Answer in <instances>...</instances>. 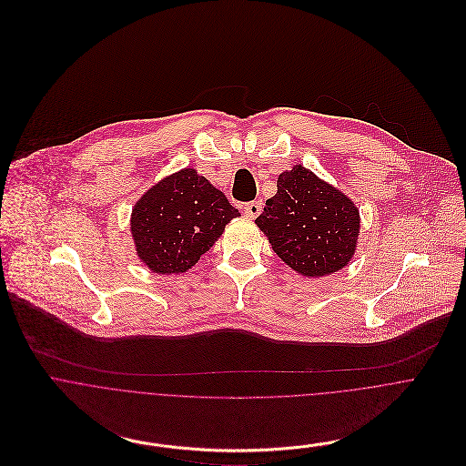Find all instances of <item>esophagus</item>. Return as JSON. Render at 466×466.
Segmentation results:
<instances>
[{"mask_svg": "<svg viewBox=\"0 0 466 466\" xmlns=\"http://www.w3.org/2000/svg\"><path fill=\"white\" fill-rule=\"evenodd\" d=\"M260 211H262V202H248L244 206V215L248 218H257L260 215Z\"/></svg>", "mask_w": 466, "mask_h": 466, "instance_id": "1", "label": "esophagus"}]
</instances>
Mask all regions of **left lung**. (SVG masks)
I'll return each instance as SVG.
<instances>
[{"label": "left lung", "mask_w": 466, "mask_h": 466, "mask_svg": "<svg viewBox=\"0 0 466 466\" xmlns=\"http://www.w3.org/2000/svg\"><path fill=\"white\" fill-rule=\"evenodd\" d=\"M255 224L273 251L307 277L330 275L349 264L360 233L354 202L296 165L277 177V195L266 200Z\"/></svg>", "instance_id": "obj_1"}]
</instances>
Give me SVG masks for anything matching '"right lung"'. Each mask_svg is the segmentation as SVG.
Returning a JSON list of instances; mask_svg holds the SVG:
<instances>
[{
	"label": "right lung",
	"mask_w": 466,
	"mask_h": 466,
	"mask_svg": "<svg viewBox=\"0 0 466 466\" xmlns=\"http://www.w3.org/2000/svg\"><path fill=\"white\" fill-rule=\"evenodd\" d=\"M237 217L238 209L209 179L195 168H181L137 200L130 229L141 262L170 275L191 269Z\"/></svg>",
	"instance_id": "obj_1"
}]
</instances>
